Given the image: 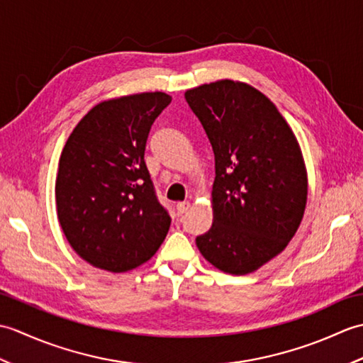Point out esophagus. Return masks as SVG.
Returning <instances> with one entry per match:
<instances>
[{
  "label": "esophagus",
  "instance_id": "obj_1",
  "mask_svg": "<svg viewBox=\"0 0 363 363\" xmlns=\"http://www.w3.org/2000/svg\"><path fill=\"white\" fill-rule=\"evenodd\" d=\"M190 209V203L189 201H184V203H177L176 206V211H177V215H184L187 211Z\"/></svg>",
  "mask_w": 363,
  "mask_h": 363
}]
</instances>
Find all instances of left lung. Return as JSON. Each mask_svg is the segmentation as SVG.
Here are the masks:
<instances>
[{"label":"left lung","instance_id":"8db88e82","mask_svg":"<svg viewBox=\"0 0 363 363\" xmlns=\"http://www.w3.org/2000/svg\"><path fill=\"white\" fill-rule=\"evenodd\" d=\"M215 154L212 228L196 237L220 272H256L287 248L303 221L309 179L298 138L277 107L242 81L186 91Z\"/></svg>","mask_w":363,"mask_h":363}]
</instances>
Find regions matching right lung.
<instances>
[{
    "label": "right lung",
    "instance_id": "add662e5",
    "mask_svg": "<svg viewBox=\"0 0 363 363\" xmlns=\"http://www.w3.org/2000/svg\"><path fill=\"white\" fill-rule=\"evenodd\" d=\"M169 103L164 91L106 99L68 137L54 187L57 220L90 265L125 273L165 240L172 218L154 195L143 156L151 125Z\"/></svg>",
    "mask_w": 363,
    "mask_h": 363
}]
</instances>
